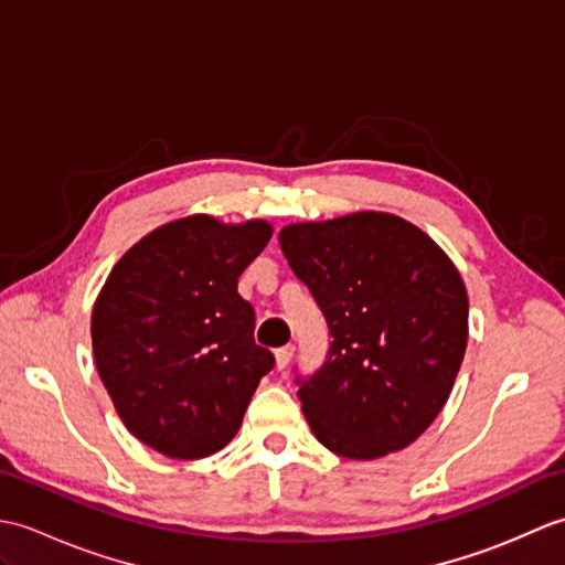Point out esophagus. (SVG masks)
<instances>
[{"label":"esophagus","mask_w":565,"mask_h":565,"mask_svg":"<svg viewBox=\"0 0 565 565\" xmlns=\"http://www.w3.org/2000/svg\"><path fill=\"white\" fill-rule=\"evenodd\" d=\"M291 356H294V347L291 344H286V347H279V350L274 352V359H276V369H286V364L291 362Z\"/></svg>","instance_id":"obj_1"}]
</instances>
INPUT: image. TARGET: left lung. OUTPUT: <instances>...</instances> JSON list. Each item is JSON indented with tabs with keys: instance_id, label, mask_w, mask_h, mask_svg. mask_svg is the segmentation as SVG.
<instances>
[{
	"instance_id": "obj_1",
	"label": "left lung",
	"mask_w": 565,
	"mask_h": 565,
	"mask_svg": "<svg viewBox=\"0 0 565 565\" xmlns=\"http://www.w3.org/2000/svg\"><path fill=\"white\" fill-rule=\"evenodd\" d=\"M279 245L332 338L326 364L296 376L316 439L356 461L405 449L435 423L463 362L461 274L435 239L393 213L294 223Z\"/></svg>"
}]
</instances>
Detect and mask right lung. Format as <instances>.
<instances>
[{"mask_svg":"<svg viewBox=\"0 0 565 565\" xmlns=\"http://www.w3.org/2000/svg\"><path fill=\"white\" fill-rule=\"evenodd\" d=\"M269 237L267 221L186 215L130 247L102 286L92 310L102 383L130 435L170 459L221 451L274 369L237 294Z\"/></svg>","mask_w":565,"mask_h":565,"instance_id":"1","label":"right lung"}]
</instances>
